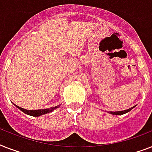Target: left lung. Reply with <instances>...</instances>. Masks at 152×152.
<instances>
[{
	"mask_svg": "<svg viewBox=\"0 0 152 152\" xmlns=\"http://www.w3.org/2000/svg\"><path fill=\"white\" fill-rule=\"evenodd\" d=\"M134 107L135 106H132V107H131V108L128 109V110H125L115 111V112H114V111H113H113H110L109 113H111V114H113V115H121V114H124V113H128V112H129V111L131 110L132 109L134 108Z\"/></svg>",
	"mask_w": 152,
	"mask_h": 152,
	"instance_id": "1",
	"label": "left lung"
}]
</instances>
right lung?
I'll return each mask as SVG.
<instances>
[{
	"label": "right lung",
	"instance_id": "1",
	"mask_svg": "<svg viewBox=\"0 0 152 152\" xmlns=\"http://www.w3.org/2000/svg\"><path fill=\"white\" fill-rule=\"evenodd\" d=\"M18 109H20V110L23 111V113H26V114H28L30 116H33V117H39V116L43 115V114H46V113H49L53 111L54 110H56L57 108L59 107V106H55V107H51L50 109H42V110H25L23 108H21L20 106H16L15 104H14Z\"/></svg>",
	"mask_w": 152,
	"mask_h": 152
}]
</instances>
